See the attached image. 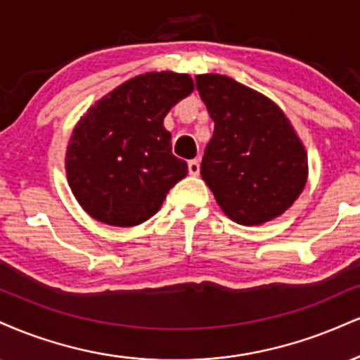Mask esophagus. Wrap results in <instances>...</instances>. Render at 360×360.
<instances>
[{"label": "esophagus", "mask_w": 360, "mask_h": 360, "mask_svg": "<svg viewBox=\"0 0 360 360\" xmlns=\"http://www.w3.org/2000/svg\"><path fill=\"white\" fill-rule=\"evenodd\" d=\"M188 171L191 176H198L199 174V161L198 159H193V161L188 162Z\"/></svg>", "instance_id": "esophagus-1"}]
</instances>
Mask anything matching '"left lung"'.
<instances>
[{
    "label": "left lung",
    "mask_w": 360,
    "mask_h": 360,
    "mask_svg": "<svg viewBox=\"0 0 360 360\" xmlns=\"http://www.w3.org/2000/svg\"><path fill=\"white\" fill-rule=\"evenodd\" d=\"M214 132L201 176L228 218L255 226L283 214L304 191L309 162L274 101L219 73L196 77Z\"/></svg>",
    "instance_id": "obj_1"
}]
</instances>
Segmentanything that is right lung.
<instances>
[{
	"label": "right lung",
	"instance_id": "add662e5",
	"mask_svg": "<svg viewBox=\"0 0 360 360\" xmlns=\"http://www.w3.org/2000/svg\"><path fill=\"white\" fill-rule=\"evenodd\" d=\"M194 90L188 73L149 72L124 82L82 115L65 169L73 196L97 221L136 226L188 174L172 154L164 117Z\"/></svg>",
	"mask_w": 360,
	"mask_h": 360
}]
</instances>
